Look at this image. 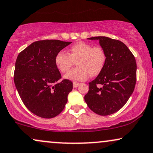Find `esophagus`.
I'll use <instances>...</instances> for the list:
<instances>
[{
  "instance_id": "obj_1",
  "label": "esophagus",
  "mask_w": 153,
  "mask_h": 153,
  "mask_svg": "<svg viewBox=\"0 0 153 153\" xmlns=\"http://www.w3.org/2000/svg\"><path fill=\"white\" fill-rule=\"evenodd\" d=\"M80 85L79 82H73V88H77L78 86Z\"/></svg>"
}]
</instances>
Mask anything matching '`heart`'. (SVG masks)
I'll use <instances>...</instances> for the list:
<instances>
[{
	"mask_svg": "<svg viewBox=\"0 0 153 153\" xmlns=\"http://www.w3.org/2000/svg\"><path fill=\"white\" fill-rule=\"evenodd\" d=\"M106 53L101 47L78 42L70 48L69 53L60 51L55 58V63L61 73H67L76 62L78 67L65 75L68 80L82 81L89 75L97 76L106 63Z\"/></svg>",
	"mask_w": 153,
	"mask_h": 153,
	"instance_id": "heart-1",
	"label": "heart"
}]
</instances>
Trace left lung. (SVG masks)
<instances>
[{"label": "left lung", "instance_id": "8db88e82", "mask_svg": "<svg viewBox=\"0 0 153 153\" xmlns=\"http://www.w3.org/2000/svg\"><path fill=\"white\" fill-rule=\"evenodd\" d=\"M99 40L106 53L102 71L89 82L85 101L97 115H108L123 108L133 93L136 83L135 58L126 44L105 36L89 38Z\"/></svg>", "mask_w": 153, "mask_h": 153}]
</instances>
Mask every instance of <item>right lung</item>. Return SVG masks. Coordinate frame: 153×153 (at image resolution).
I'll return each mask as SVG.
<instances>
[{
	"label": "right lung",
	"instance_id": "1",
	"mask_svg": "<svg viewBox=\"0 0 153 153\" xmlns=\"http://www.w3.org/2000/svg\"><path fill=\"white\" fill-rule=\"evenodd\" d=\"M71 42L42 40L33 42L18 54L14 82L25 106L43 118L59 115L68 102L73 82L60 81L61 74L55 63L56 54Z\"/></svg>",
	"mask_w": 153,
	"mask_h": 153
}]
</instances>
